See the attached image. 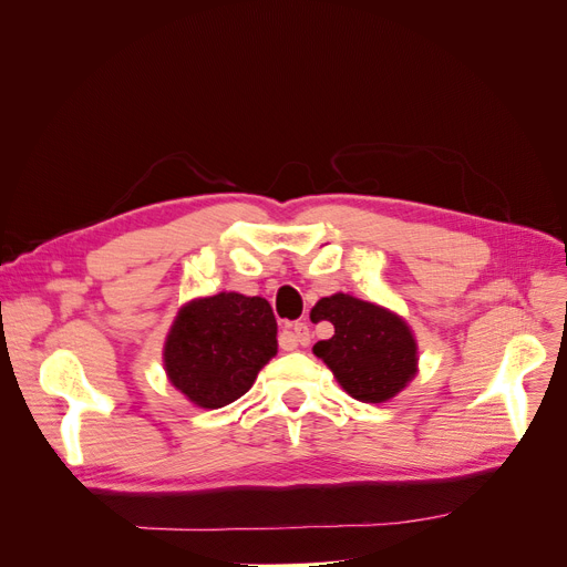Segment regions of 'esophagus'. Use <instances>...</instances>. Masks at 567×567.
<instances>
[{
	"label": "esophagus",
	"mask_w": 567,
	"mask_h": 567,
	"mask_svg": "<svg viewBox=\"0 0 567 567\" xmlns=\"http://www.w3.org/2000/svg\"><path fill=\"white\" fill-rule=\"evenodd\" d=\"M290 336H293V340H296V342H300V346H307V342L312 340V331H310V326H307L305 321H298V323H293V331H290Z\"/></svg>",
	"instance_id": "34e87169"
}]
</instances>
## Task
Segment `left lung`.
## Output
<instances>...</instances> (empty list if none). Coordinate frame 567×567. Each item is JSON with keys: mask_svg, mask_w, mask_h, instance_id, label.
<instances>
[{"mask_svg": "<svg viewBox=\"0 0 567 567\" xmlns=\"http://www.w3.org/2000/svg\"><path fill=\"white\" fill-rule=\"evenodd\" d=\"M312 315L336 329L333 338L317 342L315 354L354 400L385 402L414 379L416 340L398 315L346 293L321 298Z\"/></svg>", "mask_w": 567, "mask_h": 567, "instance_id": "left-lung-1", "label": "left lung"}]
</instances>
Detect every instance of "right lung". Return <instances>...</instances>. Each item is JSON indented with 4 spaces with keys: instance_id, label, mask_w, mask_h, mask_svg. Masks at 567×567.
<instances>
[{
    "instance_id": "obj_1",
    "label": "right lung",
    "mask_w": 567,
    "mask_h": 567,
    "mask_svg": "<svg viewBox=\"0 0 567 567\" xmlns=\"http://www.w3.org/2000/svg\"><path fill=\"white\" fill-rule=\"evenodd\" d=\"M277 354V319L265 298L219 293L186 305L165 342L169 383L205 409L231 404Z\"/></svg>"
}]
</instances>
